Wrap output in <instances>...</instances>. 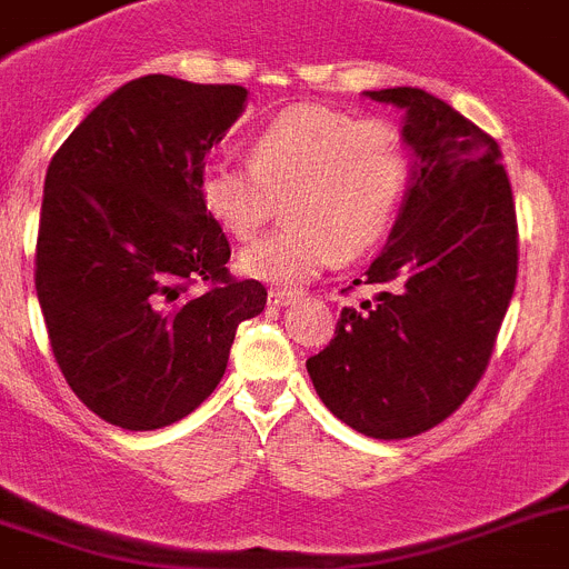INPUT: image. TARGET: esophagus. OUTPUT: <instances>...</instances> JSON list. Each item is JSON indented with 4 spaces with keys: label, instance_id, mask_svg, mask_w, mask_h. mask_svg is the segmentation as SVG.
Here are the masks:
<instances>
[{
    "label": "esophagus",
    "instance_id": "1",
    "mask_svg": "<svg viewBox=\"0 0 569 569\" xmlns=\"http://www.w3.org/2000/svg\"><path fill=\"white\" fill-rule=\"evenodd\" d=\"M268 301H270V305H273V307H288V305H293L296 296L290 293V290L270 288V290H268Z\"/></svg>",
    "mask_w": 569,
    "mask_h": 569
}]
</instances>
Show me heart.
<instances>
[{"instance_id":"1","label":"heart","mask_w":569,"mask_h":569,"mask_svg":"<svg viewBox=\"0 0 569 569\" xmlns=\"http://www.w3.org/2000/svg\"><path fill=\"white\" fill-rule=\"evenodd\" d=\"M411 182L403 132L341 109L299 103L270 118L250 160L213 158L200 200L222 231L250 239L284 197V226L250 242L239 268L276 284H299L341 257L372 248L398 217Z\"/></svg>"}]
</instances>
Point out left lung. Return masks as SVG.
<instances>
[{
	"label": "left lung",
	"instance_id": "1",
	"mask_svg": "<svg viewBox=\"0 0 569 569\" xmlns=\"http://www.w3.org/2000/svg\"><path fill=\"white\" fill-rule=\"evenodd\" d=\"M406 109L411 186L389 242L356 284L336 336L307 358L327 409L375 440H403L455 415L491 361L519 268L502 152L488 132L417 87L367 92Z\"/></svg>",
	"mask_w": 569,
	"mask_h": 569
}]
</instances>
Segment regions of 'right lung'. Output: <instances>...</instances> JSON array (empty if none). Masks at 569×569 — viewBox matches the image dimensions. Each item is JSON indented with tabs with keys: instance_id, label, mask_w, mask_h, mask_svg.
Wrapping results in <instances>:
<instances>
[{
	"instance_id": "1",
	"label": "right lung",
	"mask_w": 569,
	"mask_h": 569,
	"mask_svg": "<svg viewBox=\"0 0 569 569\" xmlns=\"http://www.w3.org/2000/svg\"><path fill=\"white\" fill-rule=\"evenodd\" d=\"M244 98L239 83L134 78L47 166L36 293L61 375L107 423L152 431L191 415L237 327L264 310L262 281L228 273L231 244L197 189Z\"/></svg>"
}]
</instances>
